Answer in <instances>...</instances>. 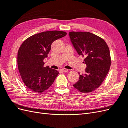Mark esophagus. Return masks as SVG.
<instances>
[{
	"label": "esophagus",
	"instance_id": "obj_1",
	"mask_svg": "<svg viewBox=\"0 0 128 128\" xmlns=\"http://www.w3.org/2000/svg\"><path fill=\"white\" fill-rule=\"evenodd\" d=\"M60 71L61 72H68V69H65V68H62L60 69Z\"/></svg>",
	"mask_w": 128,
	"mask_h": 128
}]
</instances>
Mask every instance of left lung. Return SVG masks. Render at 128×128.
Returning <instances> with one entry per match:
<instances>
[{
	"mask_svg": "<svg viewBox=\"0 0 128 128\" xmlns=\"http://www.w3.org/2000/svg\"><path fill=\"white\" fill-rule=\"evenodd\" d=\"M74 48L79 56H85L86 74L80 75L74 87L88 93L100 86L110 70L111 60L108 46L102 38L89 32H69Z\"/></svg>",
	"mask_w": 128,
	"mask_h": 128,
	"instance_id": "left-lung-1",
	"label": "left lung"
}]
</instances>
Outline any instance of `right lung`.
Listing matches in <instances>:
<instances>
[{
  "label": "right lung",
  "mask_w": 128,
  "mask_h": 128,
  "mask_svg": "<svg viewBox=\"0 0 128 128\" xmlns=\"http://www.w3.org/2000/svg\"><path fill=\"white\" fill-rule=\"evenodd\" d=\"M61 31H49L34 34L21 45L18 54V65L23 82L35 93H42L53 83L59 72L48 66L44 67L52 42L65 36Z\"/></svg>",
  "instance_id": "obj_1"
}]
</instances>
